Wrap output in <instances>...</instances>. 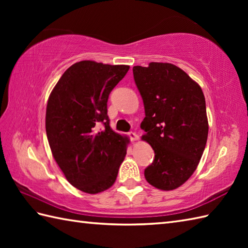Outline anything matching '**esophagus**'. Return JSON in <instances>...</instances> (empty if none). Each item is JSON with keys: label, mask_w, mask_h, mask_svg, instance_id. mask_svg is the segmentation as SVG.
<instances>
[{"label": "esophagus", "mask_w": 248, "mask_h": 248, "mask_svg": "<svg viewBox=\"0 0 248 248\" xmlns=\"http://www.w3.org/2000/svg\"><path fill=\"white\" fill-rule=\"evenodd\" d=\"M129 138H130V140H132V141H135V140H139V135L136 134V133H134V132H130L129 133Z\"/></svg>", "instance_id": "1"}]
</instances>
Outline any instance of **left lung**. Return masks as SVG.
Instances as JSON below:
<instances>
[{
    "mask_svg": "<svg viewBox=\"0 0 248 248\" xmlns=\"http://www.w3.org/2000/svg\"><path fill=\"white\" fill-rule=\"evenodd\" d=\"M136 86L143 98L145 118L141 139L155 150V160L145 170L152 186L171 191L196 170L208 139L203 93L180 68L170 62L134 66Z\"/></svg>",
    "mask_w": 248,
    "mask_h": 248,
    "instance_id": "1",
    "label": "left lung"
}]
</instances>
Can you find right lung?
Returning a JSON list of instances; mask_svg holds the SVG:
<instances>
[{"mask_svg": "<svg viewBox=\"0 0 248 248\" xmlns=\"http://www.w3.org/2000/svg\"><path fill=\"white\" fill-rule=\"evenodd\" d=\"M129 68L76 62L49 97L46 131L52 155L67 180L82 192L97 194L112 186L127 155L129 139L109 127L108 99Z\"/></svg>", "mask_w": 248, "mask_h": 248, "instance_id": "add662e5", "label": "right lung"}]
</instances>
